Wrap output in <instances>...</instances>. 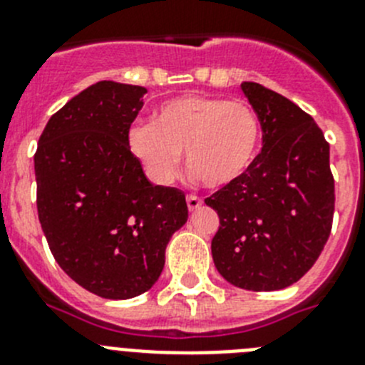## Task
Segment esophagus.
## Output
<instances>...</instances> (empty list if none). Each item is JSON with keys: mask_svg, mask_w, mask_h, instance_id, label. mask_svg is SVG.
Instances as JSON below:
<instances>
[{"mask_svg": "<svg viewBox=\"0 0 365 365\" xmlns=\"http://www.w3.org/2000/svg\"><path fill=\"white\" fill-rule=\"evenodd\" d=\"M186 205H188V210H197L199 206L202 205V199H199L197 195H188L186 197Z\"/></svg>", "mask_w": 365, "mask_h": 365, "instance_id": "1", "label": "esophagus"}]
</instances>
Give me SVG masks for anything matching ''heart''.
Wrapping results in <instances>:
<instances>
[{"mask_svg":"<svg viewBox=\"0 0 365 365\" xmlns=\"http://www.w3.org/2000/svg\"><path fill=\"white\" fill-rule=\"evenodd\" d=\"M128 146L144 173L168 185L179 168L180 151L195 179L225 188L252 166L261 146V122L245 102L206 95L170 98L155 109L151 122H133Z\"/></svg>","mask_w":365,"mask_h":365,"instance_id":"obj_1","label":"heart"}]
</instances>
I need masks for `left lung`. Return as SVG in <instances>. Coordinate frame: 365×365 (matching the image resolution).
Returning a JSON list of instances; mask_svg holds the SVG:
<instances>
[{
	"label": "left lung",
	"instance_id": "obj_1",
	"mask_svg": "<svg viewBox=\"0 0 365 365\" xmlns=\"http://www.w3.org/2000/svg\"><path fill=\"white\" fill-rule=\"evenodd\" d=\"M241 91L263 148L243 177L205 199L219 215L214 265L245 291H279L307 272L327 243L334 212L329 144L311 115L256 82Z\"/></svg>",
	"mask_w": 365,
	"mask_h": 365
}]
</instances>
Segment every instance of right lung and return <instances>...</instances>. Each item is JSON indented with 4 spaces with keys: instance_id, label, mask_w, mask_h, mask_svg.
<instances>
[{
    "instance_id": "right-lung-1",
    "label": "right lung",
    "mask_w": 365,
    "mask_h": 365,
    "mask_svg": "<svg viewBox=\"0 0 365 365\" xmlns=\"http://www.w3.org/2000/svg\"><path fill=\"white\" fill-rule=\"evenodd\" d=\"M146 87L102 80L45 125L34 155L36 205L54 259L108 299L150 291L188 219L185 193L153 185L128 146Z\"/></svg>"
}]
</instances>
